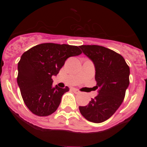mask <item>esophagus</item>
<instances>
[{
  "instance_id": "obj_1",
  "label": "esophagus",
  "mask_w": 147,
  "mask_h": 147,
  "mask_svg": "<svg viewBox=\"0 0 147 147\" xmlns=\"http://www.w3.org/2000/svg\"><path fill=\"white\" fill-rule=\"evenodd\" d=\"M72 90L75 93H76V94H79V93H80V90H77V89H76V88H72Z\"/></svg>"
}]
</instances>
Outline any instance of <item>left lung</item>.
<instances>
[{"mask_svg":"<svg viewBox=\"0 0 147 147\" xmlns=\"http://www.w3.org/2000/svg\"><path fill=\"white\" fill-rule=\"evenodd\" d=\"M83 54L93 62L98 95L87 106H80L89 121L102 123L115 113L123 102L129 84V67L118 53L100 45H80Z\"/></svg>","mask_w":147,"mask_h":147,"instance_id":"obj_1","label":"left lung"}]
</instances>
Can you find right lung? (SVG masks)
<instances>
[{"mask_svg":"<svg viewBox=\"0 0 147 147\" xmlns=\"http://www.w3.org/2000/svg\"><path fill=\"white\" fill-rule=\"evenodd\" d=\"M78 46L42 43L24 52L18 62V85L26 107L38 116H47L57 110L62 95L69 88L52 86L57 76L70 57L80 55Z\"/></svg>","mask_w":147,"mask_h":147,"instance_id":"add662e5","label":"right lung"}]
</instances>
